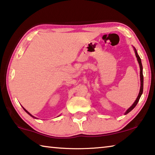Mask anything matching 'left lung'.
I'll return each instance as SVG.
<instances>
[{
    "label": "left lung",
    "instance_id": "8db88e82",
    "mask_svg": "<svg viewBox=\"0 0 155 155\" xmlns=\"http://www.w3.org/2000/svg\"><path fill=\"white\" fill-rule=\"evenodd\" d=\"M133 47V46H132ZM133 49H134V53H135V55H136V57H137V61H138L139 64V68H140V81H141V86H140V90H139V93L138 94V97L135 100V101L133 103V104H132L130 107H129L128 109L126 110V112H125V115L127 114V113H129L130 111H132V110H133L135 106H136L137 104H138L139 101L140 97H141V96L142 94V93H143V66H142V63H141V58H140L138 54V53H137V50L135 49L134 47H133Z\"/></svg>",
    "mask_w": 155,
    "mask_h": 155
}]
</instances>
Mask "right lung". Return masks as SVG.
Instances as JSON below:
<instances>
[{"label":"right lung","mask_w":155,"mask_h":155,"mask_svg":"<svg viewBox=\"0 0 155 155\" xmlns=\"http://www.w3.org/2000/svg\"><path fill=\"white\" fill-rule=\"evenodd\" d=\"M23 110H25V112H27V113H28V114H29V115H30V116H31V117H33V118H34V119H37V118H36V117H34V116H33V115H31V114H30V113H29V112H28V110H25V108H24V107H23Z\"/></svg>","instance_id":"right-lung-1"}]
</instances>
